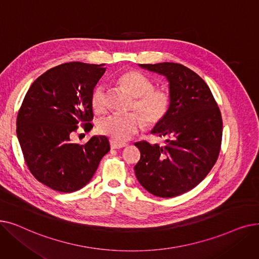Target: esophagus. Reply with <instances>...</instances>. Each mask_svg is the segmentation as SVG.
<instances>
[{"label": "esophagus", "mask_w": 259, "mask_h": 259, "mask_svg": "<svg viewBox=\"0 0 259 259\" xmlns=\"http://www.w3.org/2000/svg\"><path fill=\"white\" fill-rule=\"evenodd\" d=\"M127 144L126 143H117L113 140H110V147L111 149H119V148H122V147H126Z\"/></svg>", "instance_id": "obj_1"}]
</instances>
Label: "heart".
<instances>
[{
	"instance_id": "obj_1",
	"label": "heart",
	"mask_w": 259,
	"mask_h": 259,
	"mask_svg": "<svg viewBox=\"0 0 259 259\" xmlns=\"http://www.w3.org/2000/svg\"><path fill=\"white\" fill-rule=\"evenodd\" d=\"M116 81L134 97L132 108L142 114L147 126H155L165 119L171 107V95L166 88H153L151 78L138 70L120 73ZM91 105L95 112H105L107 98L104 85L94 88ZM143 118L135 112L113 113L100 121L99 131L117 143L125 142L143 128Z\"/></svg>"
}]
</instances>
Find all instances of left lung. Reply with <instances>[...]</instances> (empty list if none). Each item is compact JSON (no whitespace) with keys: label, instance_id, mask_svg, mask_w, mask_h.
Returning a JSON list of instances; mask_svg holds the SVG:
<instances>
[{"label":"left lung","instance_id":"8db88e82","mask_svg":"<svg viewBox=\"0 0 259 259\" xmlns=\"http://www.w3.org/2000/svg\"><path fill=\"white\" fill-rule=\"evenodd\" d=\"M139 66L166 76L171 107L151 131L167 138L166 144H134L141 151L135 175L155 196H179L195 188L215 165L222 145V114L205 80L186 66L168 62Z\"/></svg>","mask_w":259,"mask_h":259}]
</instances>
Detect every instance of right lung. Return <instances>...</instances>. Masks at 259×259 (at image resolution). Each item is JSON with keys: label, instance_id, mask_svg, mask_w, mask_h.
Segmentation results:
<instances>
[{"label": "right lung", "instance_id": "right-lung-1", "mask_svg": "<svg viewBox=\"0 0 259 259\" xmlns=\"http://www.w3.org/2000/svg\"><path fill=\"white\" fill-rule=\"evenodd\" d=\"M106 71L104 65L71 62L38 76L27 91L17 118V135L34 178L59 192L86 186L110 150L104 135L85 145L71 142L78 125L93 127L91 94Z\"/></svg>", "mask_w": 259, "mask_h": 259}]
</instances>
